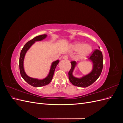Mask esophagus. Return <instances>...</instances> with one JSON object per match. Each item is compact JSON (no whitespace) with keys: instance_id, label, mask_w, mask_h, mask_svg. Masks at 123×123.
<instances>
[{"instance_id":"obj_1","label":"esophagus","mask_w":123,"mask_h":123,"mask_svg":"<svg viewBox=\"0 0 123 123\" xmlns=\"http://www.w3.org/2000/svg\"><path fill=\"white\" fill-rule=\"evenodd\" d=\"M68 58V56L67 55H64V56L62 57V59H65V60H67Z\"/></svg>"}]
</instances>
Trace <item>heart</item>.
Listing matches in <instances>:
<instances>
[{
    "label": "heart",
    "instance_id": "b5f03b06",
    "mask_svg": "<svg viewBox=\"0 0 123 123\" xmlns=\"http://www.w3.org/2000/svg\"><path fill=\"white\" fill-rule=\"evenodd\" d=\"M73 49L75 51H79V56L81 57H85L90 54L92 51V48L88 44H84L80 43H75L73 45Z\"/></svg>",
    "mask_w": 123,
    "mask_h": 123
}]
</instances>
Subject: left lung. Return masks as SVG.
Instances as JSON below:
<instances>
[{
  "label": "left lung",
  "mask_w": 123,
  "mask_h": 123,
  "mask_svg": "<svg viewBox=\"0 0 123 123\" xmlns=\"http://www.w3.org/2000/svg\"><path fill=\"white\" fill-rule=\"evenodd\" d=\"M89 59L92 61L93 68L91 73L80 79L73 76L72 72L76 63L75 61L71 62V68L68 73L69 79L74 86L79 87H87L95 82L100 76L103 68V57L101 51L98 49L94 50L91 53Z\"/></svg>",
  "instance_id": "1"
}]
</instances>
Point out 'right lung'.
Listing matches in <instances>:
<instances>
[{
    "label": "right lung",
    "mask_w": 123,
    "mask_h": 123,
    "mask_svg": "<svg viewBox=\"0 0 123 123\" xmlns=\"http://www.w3.org/2000/svg\"><path fill=\"white\" fill-rule=\"evenodd\" d=\"M47 36V35L46 34L39 35L37 36H36L34 38H33L32 39L29 41L28 42H27L25 44V46H24L23 48L21 51L20 54L19 65L21 76L26 82L28 83L29 85H30L32 86L35 87H39L43 86H46L48 84H49L51 82V81L53 79V76L54 75V71L56 68V67L57 66V64L59 63L58 60L55 61L52 63L50 70V72L49 74H48V76L44 79L42 80H39L37 79H33V78L30 77L25 74V72L24 69V59L25 57V55L26 52H27V51L35 42H36V41L42 40L43 39L45 38Z\"/></svg>",
    "instance_id": "right-lung-1"
}]
</instances>
